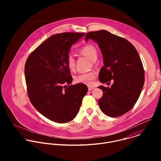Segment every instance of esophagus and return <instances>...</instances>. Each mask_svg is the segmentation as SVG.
I'll return each mask as SVG.
<instances>
[{"mask_svg":"<svg viewBox=\"0 0 161 161\" xmlns=\"http://www.w3.org/2000/svg\"><path fill=\"white\" fill-rule=\"evenodd\" d=\"M94 88H95V87H94V86H88V89L89 91H91L92 90H93Z\"/></svg>","mask_w":161,"mask_h":161,"instance_id":"esophagus-1","label":"esophagus"}]
</instances>
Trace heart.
Segmentation results:
<instances>
[{"label":"heart","mask_w":161,"mask_h":161,"mask_svg":"<svg viewBox=\"0 0 161 161\" xmlns=\"http://www.w3.org/2000/svg\"><path fill=\"white\" fill-rule=\"evenodd\" d=\"M79 53L91 61H95L97 58V51L94 46L92 44H87L81 48ZM66 64L69 70L71 72L75 70V60L74 57L69 55H68L66 60ZM95 78V73L94 72H86L80 74L75 78V81L77 83H83L85 85H90L92 80Z\"/></svg>","instance_id":"1"}]
</instances>
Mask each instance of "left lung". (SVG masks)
Segmentation results:
<instances>
[{
	"label": "left lung",
	"instance_id": "left-lung-1",
	"mask_svg": "<svg viewBox=\"0 0 161 161\" xmlns=\"http://www.w3.org/2000/svg\"><path fill=\"white\" fill-rule=\"evenodd\" d=\"M88 39L98 44L103 56L99 81L104 83L113 80L110 88L98 86L103 91L99 106L107 116L120 117L134 107L140 96L145 82L141 58L129 41L108 31L88 32L85 40Z\"/></svg>",
	"mask_w": 161,
	"mask_h": 161
}]
</instances>
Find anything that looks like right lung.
Wrapping results in <instances>:
<instances>
[{
	"mask_svg": "<svg viewBox=\"0 0 161 161\" xmlns=\"http://www.w3.org/2000/svg\"><path fill=\"white\" fill-rule=\"evenodd\" d=\"M85 35L75 32L53 35L26 61L25 78L30 101L53 122L63 124L75 119L88 91L85 84L70 85L73 78L66 64L72 45Z\"/></svg>",
	"mask_w": 161,
	"mask_h": 161,
	"instance_id": "1",
	"label": "right lung"
}]
</instances>
